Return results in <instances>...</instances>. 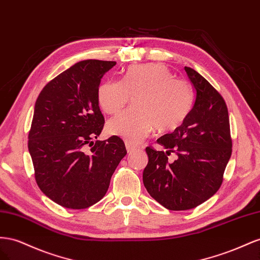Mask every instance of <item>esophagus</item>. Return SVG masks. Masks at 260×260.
I'll return each instance as SVG.
<instances>
[{"label": "esophagus", "instance_id": "esophagus-1", "mask_svg": "<svg viewBox=\"0 0 260 260\" xmlns=\"http://www.w3.org/2000/svg\"><path fill=\"white\" fill-rule=\"evenodd\" d=\"M125 146H126V150H127V153H129V154L138 149V148H137L136 146H133V145L129 144V143H126Z\"/></svg>", "mask_w": 260, "mask_h": 260}]
</instances>
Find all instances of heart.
Listing matches in <instances>:
<instances>
[{
    "label": "heart",
    "mask_w": 260,
    "mask_h": 260,
    "mask_svg": "<svg viewBox=\"0 0 260 260\" xmlns=\"http://www.w3.org/2000/svg\"><path fill=\"white\" fill-rule=\"evenodd\" d=\"M98 103L108 114H116L133 97V108L108 122L109 134L138 144L150 134L171 132L184 122L192 105L186 81L174 78L160 63L132 65L122 80L108 79L98 89Z\"/></svg>",
    "instance_id": "obj_1"
}]
</instances>
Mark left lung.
<instances>
[{
    "mask_svg": "<svg viewBox=\"0 0 260 260\" xmlns=\"http://www.w3.org/2000/svg\"><path fill=\"white\" fill-rule=\"evenodd\" d=\"M194 86L195 101L184 122L157 143L167 151L146 148L144 185L150 196L169 210L195 208L216 194L232 153L225 102L209 81L185 66ZM175 152L177 159L168 161Z\"/></svg>",
    "mask_w": 260,
    "mask_h": 260,
    "instance_id": "1",
    "label": "left lung"
}]
</instances>
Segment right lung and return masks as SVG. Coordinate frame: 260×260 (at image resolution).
I'll return each instance as SVG.
<instances>
[{"label": "right lung", "instance_id": "obj_1", "mask_svg": "<svg viewBox=\"0 0 260 260\" xmlns=\"http://www.w3.org/2000/svg\"><path fill=\"white\" fill-rule=\"evenodd\" d=\"M115 64L80 61L49 81L36 101L28 135L35 179L44 195L65 208L98 203L127 153L117 136L94 142L105 125L100 81Z\"/></svg>", "mask_w": 260, "mask_h": 260}]
</instances>
